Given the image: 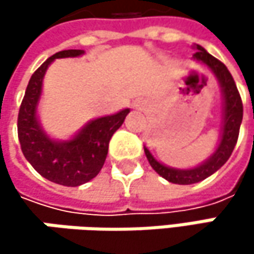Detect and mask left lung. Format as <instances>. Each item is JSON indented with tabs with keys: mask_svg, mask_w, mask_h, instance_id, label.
I'll use <instances>...</instances> for the list:
<instances>
[{
	"mask_svg": "<svg viewBox=\"0 0 254 254\" xmlns=\"http://www.w3.org/2000/svg\"><path fill=\"white\" fill-rule=\"evenodd\" d=\"M192 59L206 64L216 75L218 80H219V85H221V89H222V95H224V127H222V136H221L219 147L216 148V151L210 156V159L207 162H204L203 165H200L194 169H184V171L172 169V168L162 165L144 147L145 156H147L151 168L160 177L165 178L166 181L179 184V185H190V184L200 182L207 177H210L212 174H215L219 168H222L225 165V162L229 159V156H231V153L237 144L238 133H240V125L243 121L241 97H240V92H238L237 85L234 82V77L229 73L227 66L222 62H219L218 59H215L213 56H210L200 45H195V53H194Z\"/></svg>",
	"mask_w": 254,
	"mask_h": 254,
	"instance_id": "8db88e82",
	"label": "left lung"
}]
</instances>
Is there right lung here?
Returning a JSON list of instances; mask_svg holds the SVG:
<instances>
[{
  "instance_id": "1",
  "label": "right lung",
  "mask_w": 254,
  "mask_h": 254,
  "mask_svg": "<svg viewBox=\"0 0 254 254\" xmlns=\"http://www.w3.org/2000/svg\"><path fill=\"white\" fill-rule=\"evenodd\" d=\"M82 54L83 50H64L44 62L27 83L17 118V133L26 160L45 179L66 187L82 185L98 175L107 157L110 138L129 113V109H125L95 119L69 141H54L45 135L36 119V106L47 67L56 59Z\"/></svg>"
}]
</instances>
